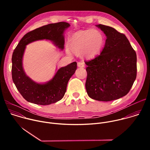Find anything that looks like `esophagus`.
I'll return each mask as SVG.
<instances>
[{"label":"esophagus","instance_id":"obj_1","mask_svg":"<svg viewBox=\"0 0 150 150\" xmlns=\"http://www.w3.org/2000/svg\"><path fill=\"white\" fill-rule=\"evenodd\" d=\"M78 67H80V68H83L85 67L84 62L83 60H82V61H80V62H78Z\"/></svg>","mask_w":150,"mask_h":150}]
</instances>
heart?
Instances as JSON below:
<instances>
[{"instance_id":"heart-1","label":"heart","mask_w":150,"mask_h":150,"mask_svg":"<svg viewBox=\"0 0 150 150\" xmlns=\"http://www.w3.org/2000/svg\"><path fill=\"white\" fill-rule=\"evenodd\" d=\"M104 42L103 33L97 29H92L75 34L71 40L70 45L75 52H83L87 57H93L100 52Z\"/></svg>"}]
</instances>
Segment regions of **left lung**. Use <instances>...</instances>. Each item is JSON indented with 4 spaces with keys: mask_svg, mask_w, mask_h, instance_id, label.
Returning <instances> with one entry per match:
<instances>
[{
    "mask_svg": "<svg viewBox=\"0 0 150 150\" xmlns=\"http://www.w3.org/2000/svg\"><path fill=\"white\" fill-rule=\"evenodd\" d=\"M105 34L104 47L87 65L85 88L96 100L110 101L129 92L137 77V54L126 35L107 25H97Z\"/></svg>",
    "mask_w": 150,
    "mask_h": 150,
    "instance_id": "8db88e82",
    "label": "left lung"
}]
</instances>
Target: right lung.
I'll return each mask as SVG.
<instances>
[{"instance_id": "add662e5", "label": "right lung", "mask_w": 150, "mask_h": 150, "mask_svg": "<svg viewBox=\"0 0 150 150\" xmlns=\"http://www.w3.org/2000/svg\"><path fill=\"white\" fill-rule=\"evenodd\" d=\"M70 24L59 22L41 27L27 33L20 40L12 57V77L15 86L27 101L40 105H49L60 100L67 91L68 82L77 68V63L60 68L53 78L45 84H39L28 77L23 68V56L25 46L34 41L47 39L61 49L64 47V30Z\"/></svg>"}]
</instances>
